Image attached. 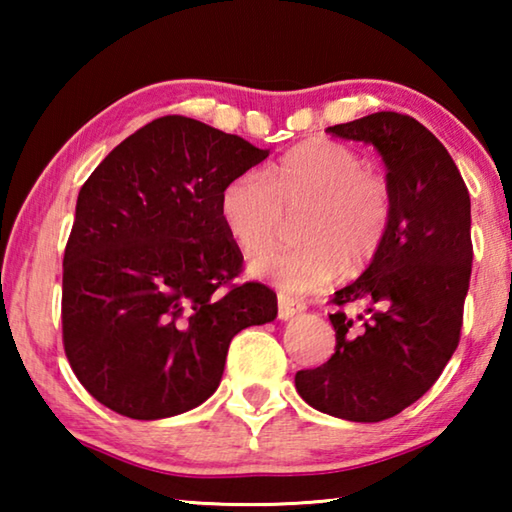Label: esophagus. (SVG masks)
I'll return each mask as SVG.
<instances>
[{"instance_id":"1","label":"esophagus","mask_w":512,"mask_h":512,"mask_svg":"<svg viewBox=\"0 0 512 512\" xmlns=\"http://www.w3.org/2000/svg\"><path fill=\"white\" fill-rule=\"evenodd\" d=\"M305 311V302L300 300H293L287 296H280L277 298V318L280 320H291L293 316H298Z\"/></svg>"}]
</instances>
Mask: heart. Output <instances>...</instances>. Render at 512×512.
I'll return each mask as SVG.
<instances>
[{"label": "heart", "mask_w": 512, "mask_h": 512, "mask_svg": "<svg viewBox=\"0 0 512 512\" xmlns=\"http://www.w3.org/2000/svg\"><path fill=\"white\" fill-rule=\"evenodd\" d=\"M219 212L246 255L270 247L283 216L299 213L303 244L250 259L248 271L287 293H305L325 287L345 266L359 271L377 257L391 228L393 192L357 151L311 140L289 151L266 176L244 171L228 180Z\"/></svg>", "instance_id": "1"}]
</instances>
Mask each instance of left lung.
Segmentation results:
<instances>
[{
    "mask_svg": "<svg viewBox=\"0 0 512 512\" xmlns=\"http://www.w3.org/2000/svg\"><path fill=\"white\" fill-rule=\"evenodd\" d=\"M366 142L386 164L393 219L384 246L336 305L370 302V318L329 314L332 359L300 370L296 391L316 411L352 422L393 418L436 384L461 339L472 273L470 192L438 137L420 121L375 112L327 128Z\"/></svg>",
    "mask_w": 512,
    "mask_h": 512,
    "instance_id": "obj_1",
    "label": "left lung"
}]
</instances>
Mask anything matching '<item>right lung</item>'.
<instances>
[{"mask_svg": "<svg viewBox=\"0 0 512 512\" xmlns=\"http://www.w3.org/2000/svg\"><path fill=\"white\" fill-rule=\"evenodd\" d=\"M244 137L169 115L115 146L76 201L63 259V343L94 400L133 420L203 404L230 341L277 316L264 284L230 287L228 180L268 158Z\"/></svg>", "mask_w": 512, "mask_h": 512, "instance_id": "obj_1", "label": "right lung"}]
</instances>
